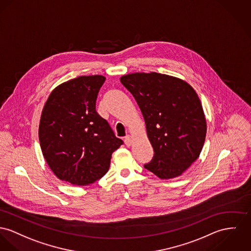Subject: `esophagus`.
I'll return each instance as SVG.
<instances>
[{"mask_svg": "<svg viewBox=\"0 0 251 251\" xmlns=\"http://www.w3.org/2000/svg\"><path fill=\"white\" fill-rule=\"evenodd\" d=\"M124 142H125L126 146H131V144H132V142H133V140H132V136L129 135H126V136H125V138H124Z\"/></svg>", "mask_w": 251, "mask_h": 251, "instance_id": "34e87169", "label": "esophagus"}]
</instances>
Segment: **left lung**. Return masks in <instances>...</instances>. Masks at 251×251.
Returning <instances> with one entry per match:
<instances>
[{"label":"left lung","mask_w":251,"mask_h":251,"mask_svg":"<svg viewBox=\"0 0 251 251\" xmlns=\"http://www.w3.org/2000/svg\"><path fill=\"white\" fill-rule=\"evenodd\" d=\"M141 110L154 149L144 168L161 179L186 171L199 157L206 135L201 100L185 81L157 73H135L120 78Z\"/></svg>","instance_id":"left-lung-1"}]
</instances>
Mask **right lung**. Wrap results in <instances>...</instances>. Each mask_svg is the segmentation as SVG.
I'll list each match as a JSON object with an SVG mask.
<instances>
[{
  "mask_svg": "<svg viewBox=\"0 0 251 251\" xmlns=\"http://www.w3.org/2000/svg\"><path fill=\"white\" fill-rule=\"evenodd\" d=\"M103 75H83L57 86L40 119L43 155L59 179L89 185L108 172L112 154L123 144L106 119L97 114Z\"/></svg>",
  "mask_w": 251,
  "mask_h": 251,
  "instance_id": "right-lung-1",
  "label": "right lung"
}]
</instances>
